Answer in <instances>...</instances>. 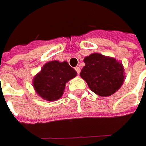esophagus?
Here are the masks:
<instances>
[{"mask_svg": "<svg viewBox=\"0 0 146 146\" xmlns=\"http://www.w3.org/2000/svg\"><path fill=\"white\" fill-rule=\"evenodd\" d=\"M75 70H76V72H77V74H78V75L80 73V68L79 66H76V68H75Z\"/></svg>", "mask_w": 146, "mask_h": 146, "instance_id": "obj_1", "label": "esophagus"}]
</instances>
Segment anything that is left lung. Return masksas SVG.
I'll use <instances>...</instances> for the list:
<instances>
[{
  "instance_id": "1",
  "label": "left lung",
  "mask_w": 146,
  "mask_h": 146,
  "mask_svg": "<svg viewBox=\"0 0 146 146\" xmlns=\"http://www.w3.org/2000/svg\"><path fill=\"white\" fill-rule=\"evenodd\" d=\"M84 62L85 66L81 70L80 76L96 94L109 97L123 84V66L115 58L95 53L85 57Z\"/></svg>"
}]
</instances>
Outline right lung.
Returning <instances> with one entry per match:
<instances>
[{
	"label": "right lung",
	"instance_id": "add662e5",
	"mask_svg": "<svg viewBox=\"0 0 146 146\" xmlns=\"http://www.w3.org/2000/svg\"><path fill=\"white\" fill-rule=\"evenodd\" d=\"M77 72L67 62L51 61L43 66L41 70L33 79V87L43 99L49 102L61 98L66 84L76 77Z\"/></svg>",
	"mask_w": 146,
	"mask_h": 146
}]
</instances>
